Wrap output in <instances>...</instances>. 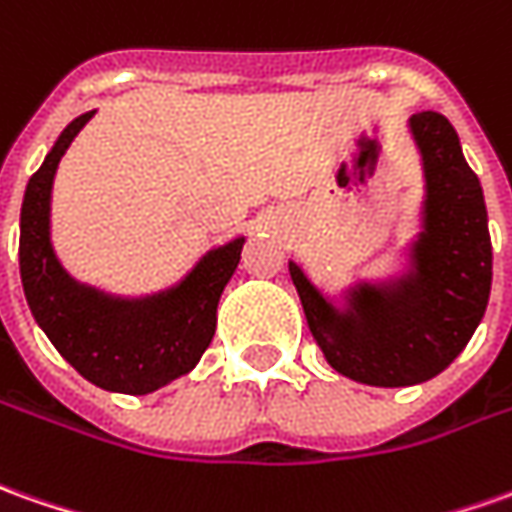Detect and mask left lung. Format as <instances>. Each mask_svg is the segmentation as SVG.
Listing matches in <instances>:
<instances>
[{
    "label": "left lung",
    "instance_id": "left-lung-1",
    "mask_svg": "<svg viewBox=\"0 0 512 512\" xmlns=\"http://www.w3.org/2000/svg\"><path fill=\"white\" fill-rule=\"evenodd\" d=\"M409 125L426 173L415 274L392 291L358 288L353 311L336 314L300 266H288L330 367L370 387H409L443 373L482 322L493 277L482 184L454 125L437 111H417Z\"/></svg>",
    "mask_w": 512,
    "mask_h": 512
}]
</instances>
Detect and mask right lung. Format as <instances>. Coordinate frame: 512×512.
Masks as SVG:
<instances>
[{
    "mask_svg": "<svg viewBox=\"0 0 512 512\" xmlns=\"http://www.w3.org/2000/svg\"><path fill=\"white\" fill-rule=\"evenodd\" d=\"M92 114L66 125L22 201L19 271L27 305L55 350L95 387L145 395L190 373L210 347L221 291L241 260L243 238L215 249L182 285L139 302L111 300L78 285L50 246L55 168Z\"/></svg>",
    "mask_w": 512,
    "mask_h": 512,
    "instance_id": "1",
    "label": "right lung"
}]
</instances>
